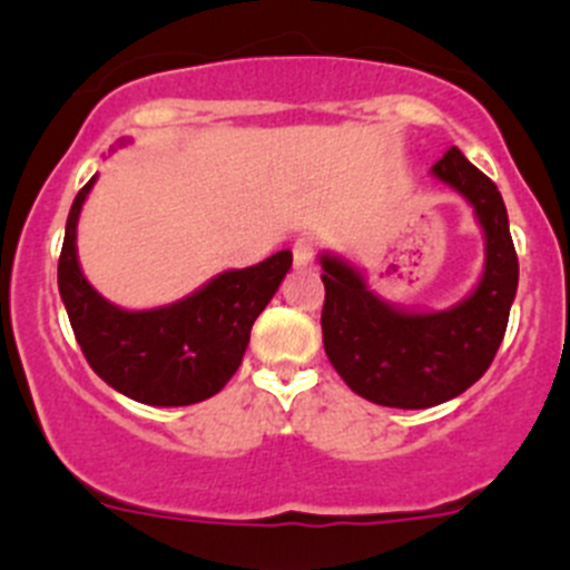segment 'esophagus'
<instances>
[{"mask_svg":"<svg viewBox=\"0 0 570 570\" xmlns=\"http://www.w3.org/2000/svg\"><path fill=\"white\" fill-rule=\"evenodd\" d=\"M292 256H295V267L306 269L314 264V256H317V239L314 237H301L292 245Z\"/></svg>","mask_w":570,"mask_h":570,"instance_id":"1","label":"esophagus"}]
</instances>
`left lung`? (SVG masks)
Segmentation results:
<instances>
[{"label":"left lung","instance_id":"left-lung-1","mask_svg":"<svg viewBox=\"0 0 570 570\" xmlns=\"http://www.w3.org/2000/svg\"><path fill=\"white\" fill-rule=\"evenodd\" d=\"M474 209L485 264L474 289L444 312L383 301L366 275L336 253H320L325 306L322 344L342 381L386 407H433L474 386L491 366L519 289V256L502 193L452 146L430 168Z\"/></svg>","mask_w":570,"mask_h":570}]
</instances>
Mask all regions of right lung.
I'll use <instances>...</instances> for the list:
<instances>
[{
	"label": "right lung",
	"mask_w": 570,
	"mask_h": 570,
	"mask_svg": "<svg viewBox=\"0 0 570 570\" xmlns=\"http://www.w3.org/2000/svg\"><path fill=\"white\" fill-rule=\"evenodd\" d=\"M96 178L73 198L57 264V286L85 358L107 386L142 405L209 400L243 364L253 322L289 273L292 250L245 269H223L168 306L129 312L101 297L79 267L77 223Z\"/></svg>",
	"instance_id": "obj_1"
}]
</instances>
